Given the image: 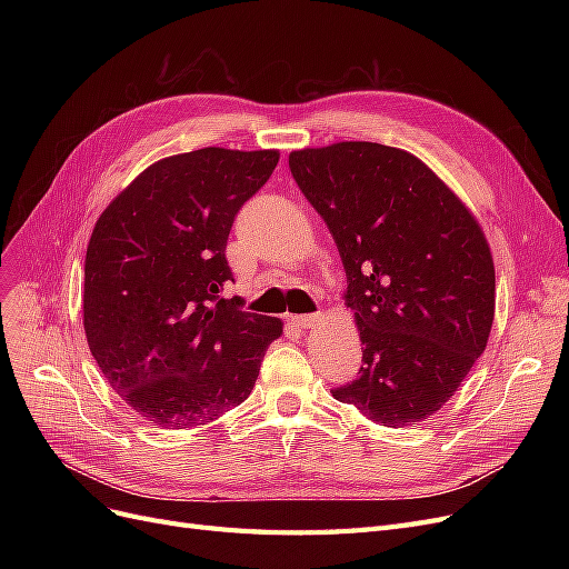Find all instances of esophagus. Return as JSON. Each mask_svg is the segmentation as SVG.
<instances>
[{"label": "esophagus", "instance_id": "1", "mask_svg": "<svg viewBox=\"0 0 569 569\" xmlns=\"http://www.w3.org/2000/svg\"><path fill=\"white\" fill-rule=\"evenodd\" d=\"M291 322L301 327V330H311V327L318 322V316H291Z\"/></svg>", "mask_w": 569, "mask_h": 569}]
</instances>
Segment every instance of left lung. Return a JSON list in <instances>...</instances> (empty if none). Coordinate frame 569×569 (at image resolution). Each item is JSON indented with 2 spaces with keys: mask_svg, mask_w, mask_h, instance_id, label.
Segmentation results:
<instances>
[{
  "mask_svg": "<svg viewBox=\"0 0 569 569\" xmlns=\"http://www.w3.org/2000/svg\"><path fill=\"white\" fill-rule=\"evenodd\" d=\"M289 170L337 242L363 341L358 377L332 396L385 427L427 420L487 349L496 274L485 232L403 149H301Z\"/></svg>",
  "mask_w": 569,
  "mask_h": 569,
  "instance_id": "left-lung-1",
  "label": "left lung"
}]
</instances>
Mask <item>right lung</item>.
<instances>
[{"instance_id":"1","label":"right lung","mask_w":569,"mask_h":569,"mask_svg":"<svg viewBox=\"0 0 569 569\" xmlns=\"http://www.w3.org/2000/svg\"><path fill=\"white\" fill-rule=\"evenodd\" d=\"M280 153L206 147L149 166L99 216L84 256V335L99 370L161 429L206 425L251 393L282 322L222 299L239 209Z\"/></svg>"}]
</instances>
